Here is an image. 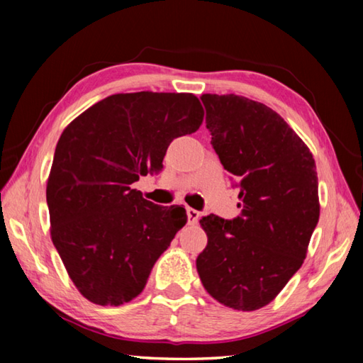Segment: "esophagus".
I'll return each mask as SVG.
<instances>
[{
  "instance_id": "obj_1",
  "label": "esophagus",
  "mask_w": 363,
  "mask_h": 363,
  "mask_svg": "<svg viewBox=\"0 0 363 363\" xmlns=\"http://www.w3.org/2000/svg\"><path fill=\"white\" fill-rule=\"evenodd\" d=\"M199 219H200V213L194 210V208H187V223L190 225H195L199 223Z\"/></svg>"
}]
</instances>
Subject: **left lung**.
Returning a JSON list of instances; mask_svg holds the SVG:
<instances>
[{
	"label": "left lung",
	"instance_id": "obj_1",
	"mask_svg": "<svg viewBox=\"0 0 363 363\" xmlns=\"http://www.w3.org/2000/svg\"><path fill=\"white\" fill-rule=\"evenodd\" d=\"M214 152L240 189V216L200 219L208 245L196 257L205 290L220 304L256 311L303 266L318 223L311 150L281 116L235 94H203Z\"/></svg>",
	"mask_w": 363,
	"mask_h": 363
}]
</instances>
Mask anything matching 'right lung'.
<instances>
[{
	"label": "right lung",
	"mask_w": 363,
	"mask_h": 363,
	"mask_svg": "<svg viewBox=\"0 0 363 363\" xmlns=\"http://www.w3.org/2000/svg\"><path fill=\"white\" fill-rule=\"evenodd\" d=\"M201 121L194 94L140 91L106 97L64 130L46 187L51 238L91 303L136 298L187 223L182 206L152 203L133 184L160 173L173 139L195 133Z\"/></svg>",
	"instance_id": "add662e5"
}]
</instances>
